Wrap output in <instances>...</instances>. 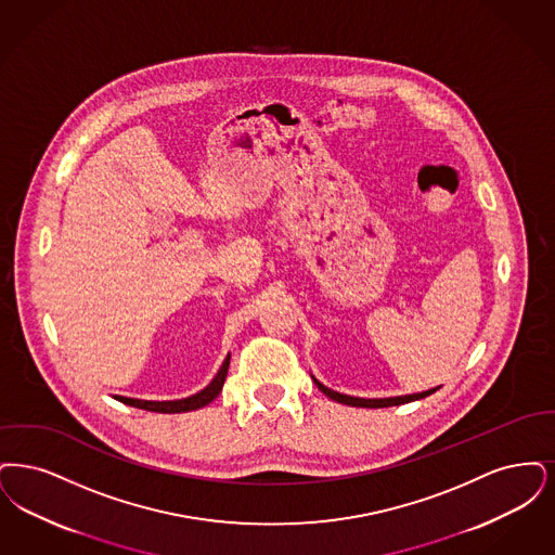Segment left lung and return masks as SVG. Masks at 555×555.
<instances>
[{"instance_id": "1", "label": "left lung", "mask_w": 555, "mask_h": 555, "mask_svg": "<svg viewBox=\"0 0 555 555\" xmlns=\"http://www.w3.org/2000/svg\"><path fill=\"white\" fill-rule=\"evenodd\" d=\"M313 377V375H311ZM314 386L319 387L327 398L336 400L339 404H346V406H359V409H387V406H398V404H406V402H414V400H421V398H427L431 396L434 391H437L439 387H431L427 391H418V393H406V396H393V398H357V396H346V393H339L334 391L327 386H323L319 379H314Z\"/></svg>"}]
</instances>
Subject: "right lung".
<instances>
[{
    "instance_id": "1",
    "label": "right lung",
    "mask_w": 555,
    "mask_h": 555,
    "mask_svg": "<svg viewBox=\"0 0 555 555\" xmlns=\"http://www.w3.org/2000/svg\"><path fill=\"white\" fill-rule=\"evenodd\" d=\"M228 366H230V354L225 357V361L221 362L219 371H217L216 377L211 379V384L207 387H203L201 391H196L189 398H182V400H162V402H155V400H139V398H126V396H114L116 400H120L128 406H134V409L151 410V412H166V414H173V412H191V410L203 409L207 406L209 402H214L223 382H225V375H228Z\"/></svg>"
}]
</instances>
